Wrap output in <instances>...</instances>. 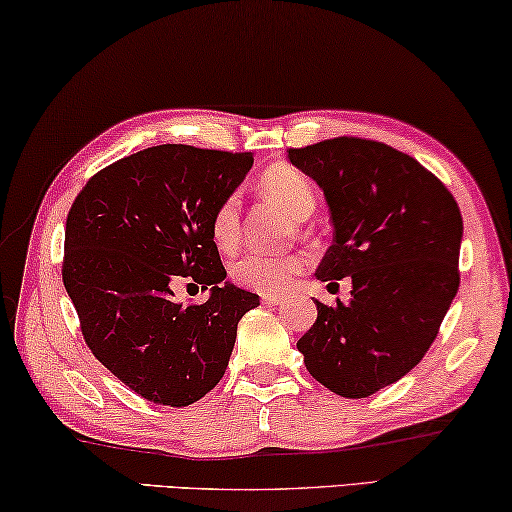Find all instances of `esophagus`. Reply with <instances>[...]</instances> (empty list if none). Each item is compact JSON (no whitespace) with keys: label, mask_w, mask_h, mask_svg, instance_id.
<instances>
[{"label":"esophagus","mask_w":512,"mask_h":512,"mask_svg":"<svg viewBox=\"0 0 512 512\" xmlns=\"http://www.w3.org/2000/svg\"><path fill=\"white\" fill-rule=\"evenodd\" d=\"M262 301L269 303V305H282V303H285V299H282V296H278V294H264Z\"/></svg>","instance_id":"34e87169"}]
</instances>
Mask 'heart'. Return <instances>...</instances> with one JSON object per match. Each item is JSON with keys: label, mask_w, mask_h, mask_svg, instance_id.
Wrapping results in <instances>:
<instances>
[{"label": "heart", "mask_w": 512, "mask_h": 512, "mask_svg": "<svg viewBox=\"0 0 512 512\" xmlns=\"http://www.w3.org/2000/svg\"><path fill=\"white\" fill-rule=\"evenodd\" d=\"M259 186L269 197L280 202L294 218H308L315 211V190L310 179L289 163L266 167ZM209 234L218 250H230L239 241V200L236 195H225L211 211ZM305 269V257L299 253L271 255L246 253L230 264V278L234 285L257 294H280L294 287L296 276Z\"/></svg>", "instance_id": "heart-1"}]
</instances>
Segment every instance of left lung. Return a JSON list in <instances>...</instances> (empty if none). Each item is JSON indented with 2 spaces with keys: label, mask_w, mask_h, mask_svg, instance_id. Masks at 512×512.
Returning <instances> with one entry per match:
<instances>
[{
  "label": "left lung",
  "mask_w": 512,
  "mask_h": 512,
  "mask_svg": "<svg viewBox=\"0 0 512 512\" xmlns=\"http://www.w3.org/2000/svg\"><path fill=\"white\" fill-rule=\"evenodd\" d=\"M319 183L333 246L317 278L352 280V301L317 303L296 342L319 384L368 398L421 363L460 287L462 213L430 170L384 142L342 135L287 149Z\"/></svg>",
  "instance_id": "obj_1"
}]
</instances>
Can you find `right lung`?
<instances>
[{"label":"right lung","instance_id":"1","mask_svg":"<svg viewBox=\"0 0 512 512\" xmlns=\"http://www.w3.org/2000/svg\"><path fill=\"white\" fill-rule=\"evenodd\" d=\"M253 154L158 144L96 172L66 218L61 280L87 347L144 400L186 407L230 361L236 324L257 294L223 285L209 218L253 167ZM179 279L212 287L183 309Z\"/></svg>","mask_w":512,"mask_h":512}]
</instances>
